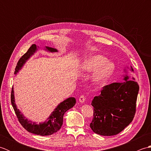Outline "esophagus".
Segmentation results:
<instances>
[{"label": "esophagus", "mask_w": 151, "mask_h": 151, "mask_svg": "<svg viewBox=\"0 0 151 151\" xmlns=\"http://www.w3.org/2000/svg\"><path fill=\"white\" fill-rule=\"evenodd\" d=\"M86 101V98L84 95H81L79 98V102H81V103H84Z\"/></svg>", "instance_id": "34e87169"}]
</instances>
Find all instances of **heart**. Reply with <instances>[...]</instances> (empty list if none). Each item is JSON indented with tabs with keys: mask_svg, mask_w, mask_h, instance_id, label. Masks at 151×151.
I'll return each instance as SVG.
<instances>
[{
	"mask_svg": "<svg viewBox=\"0 0 151 151\" xmlns=\"http://www.w3.org/2000/svg\"><path fill=\"white\" fill-rule=\"evenodd\" d=\"M79 69L84 73L94 72L91 81L95 85H102L113 75L115 65L114 62L108 61L106 57L95 54L86 57L80 65Z\"/></svg>",
	"mask_w": 151,
	"mask_h": 151,
	"instance_id": "obj_1",
	"label": "heart"
}]
</instances>
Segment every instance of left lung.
I'll return each mask as SVG.
<instances>
[{"label":"left lung","mask_w":151,"mask_h":151,"mask_svg":"<svg viewBox=\"0 0 151 151\" xmlns=\"http://www.w3.org/2000/svg\"><path fill=\"white\" fill-rule=\"evenodd\" d=\"M130 70L134 72L132 66ZM124 70L123 82L105 86L101 95L91 102L94 117L90 127L99 135H116L132 121L135 115L139 85L127 75L126 69Z\"/></svg>","instance_id":"left-lung-1"}]
</instances>
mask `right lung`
<instances>
[{
  "mask_svg": "<svg viewBox=\"0 0 151 151\" xmlns=\"http://www.w3.org/2000/svg\"><path fill=\"white\" fill-rule=\"evenodd\" d=\"M38 49H39V47H37L35 44H33L29 48L27 52L18 61L17 66H16L15 69V75H17V73H19V70L22 69V67L27 62V61L29 60L30 58L37 52ZM45 50L49 52H57L58 51L56 49L49 47H45ZM11 102L18 120L20 122L22 126L24 128V129H26L28 132L30 133L44 136L52 135L61 129L63 124L64 114L75 106L76 103V99L74 97H69L64 100L63 102H60L51 113L49 117L47 119V120L45 122H41L39 124H37L36 122H32L28 119L21 113L19 109L17 108L15 101L14 87L12 88L11 93Z\"/></svg>",
  "mask_w": 151,
  "mask_h": 151,
  "instance_id": "obj_1",
  "label": "right lung"
}]
</instances>
